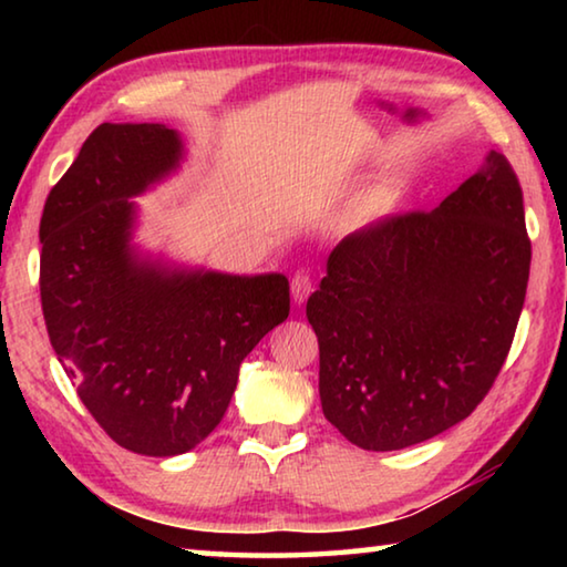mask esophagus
<instances>
[{
	"mask_svg": "<svg viewBox=\"0 0 567 567\" xmlns=\"http://www.w3.org/2000/svg\"><path fill=\"white\" fill-rule=\"evenodd\" d=\"M310 292H312V277H310V272H297L295 277H292V300H295V305H302L307 297H310Z\"/></svg>",
	"mask_w": 567,
	"mask_h": 567,
	"instance_id": "obj_1",
	"label": "esophagus"
}]
</instances>
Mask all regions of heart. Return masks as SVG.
Masks as SVG:
<instances>
[{"label": "heart", "instance_id": "1", "mask_svg": "<svg viewBox=\"0 0 567 567\" xmlns=\"http://www.w3.org/2000/svg\"><path fill=\"white\" fill-rule=\"evenodd\" d=\"M398 205V189L390 185H378L364 192V195L350 207L344 215V227L348 229H364L372 227L380 219H385Z\"/></svg>", "mask_w": 567, "mask_h": 567}]
</instances>
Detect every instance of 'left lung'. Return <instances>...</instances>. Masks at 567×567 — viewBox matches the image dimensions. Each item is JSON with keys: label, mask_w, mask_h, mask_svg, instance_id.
<instances>
[{"label": "left lung", "mask_w": 567, "mask_h": 567, "mask_svg": "<svg viewBox=\"0 0 567 567\" xmlns=\"http://www.w3.org/2000/svg\"><path fill=\"white\" fill-rule=\"evenodd\" d=\"M527 275L523 189L497 152L433 213L344 237L307 300L324 417L375 453L457 425L503 368Z\"/></svg>", "instance_id": "1"}]
</instances>
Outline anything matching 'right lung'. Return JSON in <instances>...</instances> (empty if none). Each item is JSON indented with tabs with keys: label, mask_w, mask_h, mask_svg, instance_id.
I'll return each instance as SVG.
<instances>
[{
	"label": "right lung",
	"mask_w": 567,
	"mask_h": 567,
	"mask_svg": "<svg viewBox=\"0 0 567 567\" xmlns=\"http://www.w3.org/2000/svg\"><path fill=\"white\" fill-rule=\"evenodd\" d=\"M179 132L104 122L52 187L40 223L50 342L114 443L182 455L213 433L239 364L290 315L282 272L227 275L134 243L142 197L182 167Z\"/></svg>",
	"instance_id": "add662e5"
}]
</instances>
